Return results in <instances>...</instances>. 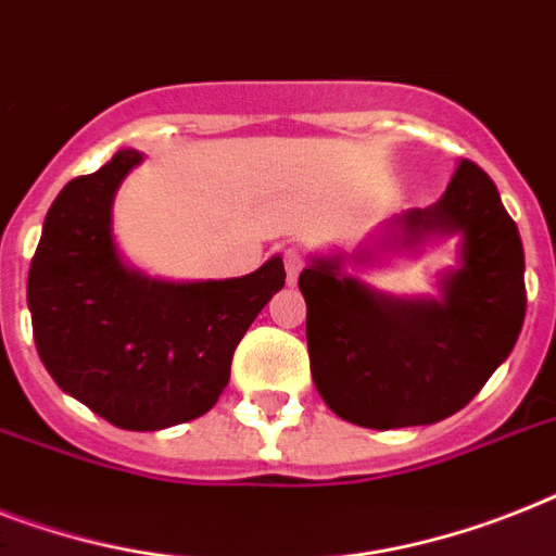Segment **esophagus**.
Here are the masks:
<instances>
[{
    "instance_id": "esophagus-1",
    "label": "esophagus",
    "mask_w": 556,
    "mask_h": 556,
    "mask_svg": "<svg viewBox=\"0 0 556 556\" xmlns=\"http://www.w3.org/2000/svg\"><path fill=\"white\" fill-rule=\"evenodd\" d=\"M282 263H286L288 282H296V279H300L302 265H305V256H302L300 248H286V254H282Z\"/></svg>"
}]
</instances>
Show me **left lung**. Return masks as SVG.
I'll list each match as a JSON object with an SVG mask.
<instances>
[{"mask_svg":"<svg viewBox=\"0 0 556 556\" xmlns=\"http://www.w3.org/2000/svg\"><path fill=\"white\" fill-rule=\"evenodd\" d=\"M459 233V265L440 300H391L319 256L300 274L308 305L311 377L337 417L354 426H431L466 408L508 359L526 319V254L491 176L459 160L434 205L394 216L351 263Z\"/></svg>","mask_w":556,"mask_h":556,"instance_id":"obj_1","label":"left lung"}]
</instances>
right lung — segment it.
Returning a JSON list of instances; mask_svg holds the SVG:
<instances>
[{"label": "right lung", "mask_w": 556, "mask_h": 556, "mask_svg": "<svg viewBox=\"0 0 556 556\" xmlns=\"http://www.w3.org/2000/svg\"><path fill=\"white\" fill-rule=\"evenodd\" d=\"M142 162L119 151L76 176L45 216L28 274L36 351L65 394L111 426L160 431L214 408L256 314L286 286L279 256L254 274L165 282L128 268L111 207Z\"/></svg>", "instance_id": "1"}]
</instances>
